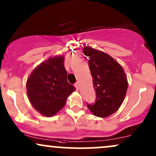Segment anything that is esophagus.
Masks as SVG:
<instances>
[{"mask_svg":"<svg viewBox=\"0 0 156 156\" xmlns=\"http://www.w3.org/2000/svg\"><path fill=\"white\" fill-rule=\"evenodd\" d=\"M74 86H75V87H76V90L77 91L79 90V84H78V83H76L74 84Z\"/></svg>","mask_w":156,"mask_h":156,"instance_id":"obj_1","label":"esophagus"}]
</instances>
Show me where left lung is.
<instances>
[{
	"label": "left lung",
	"instance_id": "8db88e82",
	"mask_svg": "<svg viewBox=\"0 0 156 156\" xmlns=\"http://www.w3.org/2000/svg\"><path fill=\"white\" fill-rule=\"evenodd\" d=\"M84 55L89 56V66L96 92V101L87 107L94 116L106 117L119 109L128 89L124 69L115 59L104 52L85 46Z\"/></svg>",
	"mask_w": 156,
	"mask_h": 156
}]
</instances>
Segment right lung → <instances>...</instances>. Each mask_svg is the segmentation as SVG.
<instances>
[{
  "label": "right lung",
  "mask_w": 156,
  "mask_h": 156,
  "mask_svg": "<svg viewBox=\"0 0 156 156\" xmlns=\"http://www.w3.org/2000/svg\"><path fill=\"white\" fill-rule=\"evenodd\" d=\"M64 57L58 55L42 62L32 71L26 82L30 103L45 117L54 116L65 105L67 98L76 90L68 83Z\"/></svg>",
  "instance_id": "right-lung-1"
}]
</instances>
